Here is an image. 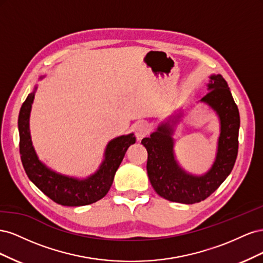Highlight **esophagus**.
I'll use <instances>...</instances> for the list:
<instances>
[{"label": "esophagus", "mask_w": 263, "mask_h": 263, "mask_svg": "<svg viewBox=\"0 0 263 263\" xmlns=\"http://www.w3.org/2000/svg\"><path fill=\"white\" fill-rule=\"evenodd\" d=\"M135 135H136V138L138 140H141L142 138H145L148 135V126L144 123H140L136 126L135 128Z\"/></svg>", "instance_id": "esophagus-1"}]
</instances>
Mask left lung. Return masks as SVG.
<instances>
[{
	"label": "left lung",
	"mask_w": 263,
	"mask_h": 263,
	"mask_svg": "<svg viewBox=\"0 0 263 263\" xmlns=\"http://www.w3.org/2000/svg\"><path fill=\"white\" fill-rule=\"evenodd\" d=\"M208 91L198 103L209 106L218 117L219 136L215 160L205 173L187 172L177 159L173 136L177 126L184 117L182 113L174 119L158 125L150 137L141 140L148 151L149 181L158 195L168 201L183 204L204 201L226 180L236 162L240 127L239 110L227 82L220 74L210 76Z\"/></svg>",
	"instance_id": "left-lung-1"
}]
</instances>
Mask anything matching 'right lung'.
I'll return each instance as SVG.
<instances>
[{"instance_id": "add662e5", "label": "right lung", "mask_w": 263, "mask_h": 263, "mask_svg": "<svg viewBox=\"0 0 263 263\" xmlns=\"http://www.w3.org/2000/svg\"><path fill=\"white\" fill-rule=\"evenodd\" d=\"M42 77L41 79H43ZM37 85L34 86L20 110V154L29 180L55 203L63 206H83L98 202L109 191L127 149L136 142L134 134L122 135L108 141L99 169L80 179L50 169L38 158L30 136L29 117Z\"/></svg>"}]
</instances>
